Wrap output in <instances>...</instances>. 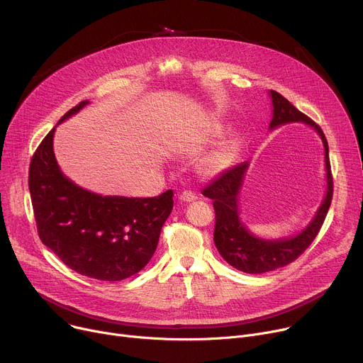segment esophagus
Instances as JSON below:
<instances>
[{"label": "esophagus", "instance_id": "34e87169", "mask_svg": "<svg viewBox=\"0 0 363 363\" xmlns=\"http://www.w3.org/2000/svg\"><path fill=\"white\" fill-rule=\"evenodd\" d=\"M179 199L184 201V202H192L196 199V195L191 191H184L181 195H179Z\"/></svg>", "mask_w": 363, "mask_h": 363}]
</instances>
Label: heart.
<instances>
[{"instance_id":"obj_1","label":"heart","mask_w":363,"mask_h":363,"mask_svg":"<svg viewBox=\"0 0 363 363\" xmlns=\"http://www.w3.org/2000/svg\"><path fill=\"white\" fill-rule=\"evenodd\" d=\"M225 132H227V128L224 125L214 123L195 139V145L198 147L210 145V143L221 139L225 135ZM240 146H241L240 139L233 138V139L224 142L223 145H220L218 147L213 149L211 152L205 153L203 157L198 161V165H196L198 172L206 178H214V177L221 175L223 172H225L227 169H230L233 167L237 155H238Z\"/></svg>"}]
</instances>
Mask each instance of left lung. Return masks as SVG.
Instances as JSON below:
<instances>
[{
	"instance_id": "obj_1",
	"label": "left lung",
	"mask_w": 363,
	"mask_h": 363,
	"mask_svg": "<svg viewBox=\"0 0 363 363\" xmlns=\"http://www.w3.org/2000/svg\"><path fill=\"white\" fill-rule=\"evenodd\" d=\"M273 106V118L269 130H274L287 123H304L319 135L325 149V172H326V191L319 208L310 223L297 234L281 238H262L254 235L240 217V194L250 162H241L224 174H221L210 186L203 189V195L214 199L216 210V230L214 242L224 260L234 269L260 274L273 272L276 269L290 264L316 238L329 206L333 194V181L329 162V146L322 129L280 93L269 90Z\"/></svg>"
}]
</instances>
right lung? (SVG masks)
<instances>
[{
  "instance_id": "obj_1",
  "label": "right lung",
  "mask_w": 363,
  "mask_h": 363,
  "mask_svg": "<svg viewBox=\"0 0 363 363\" xmlns=\"http://www.w3.org/2000/svg\"><path fill=\"white\" fill-rule=\"evenodd\" d=\"M89 103L80 101L43 139L30 164L28 188L43 244L82 276L119 281L149 263L172 213L174 192L152 198L101 195L62 172L53 149L56 128Z\"/></svg>"
}]
</instances>
